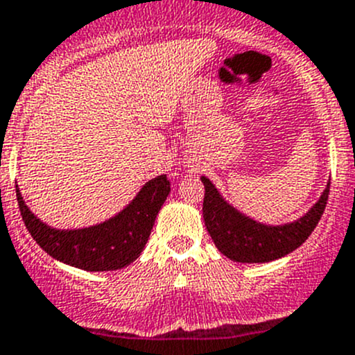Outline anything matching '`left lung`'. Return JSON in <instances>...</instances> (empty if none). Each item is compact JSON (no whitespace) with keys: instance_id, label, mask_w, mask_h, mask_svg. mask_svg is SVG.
Here are the masks:
<instances>
[{"instance_id":"1","label":"left lung","mask_w":355,"mask_h":355,"mask_svg":"<svg viewBox=\"0 0 355 355\" xmlns=\"http://www.w3.org/2000/svg\"><path fill=\"white\" fill-rule=\"evenodd\" d=\"M205 187L204 214L205 228L216 248L239 263H266L289 254L303 244L312 234L329 197V184L320 195L319 202L298 221L282 226H266L245 218L226 204L214 184L202 178Z\"/></svg>"}]
</instances>
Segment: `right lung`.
Returning <instances> with one entry per match:
<instances>
[{"label": "right lung", "mask_w": 355, "mask_h": 355, "mask_svg": "<svg viewBox=\"0 0 355 355\" xmlns=\"http://www.w3.org/2000/svg\"><path fill=\"white\" fill-rule=\"evenodd\" d=\"M15 191L24 225L46 254L87 272H106L130 265L143 252L171 181L165 174L148 181L120 214L82 230L50 228L24 204L19 188Z\"/></svg>", "instance_id": "right-lung-1"}]
</instances>
